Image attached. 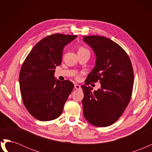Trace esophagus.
Instances as JSON below:
<instances>
[{"instance_id":"obj_1","label":"esophagus","mask_w":152,"mask_h":152,"mask_svg":"<svg viewBox=\"0 0 152 152\" xmlns=\"http://www.w3.org/2000/svg\"><path fill=\"white\" fill-rule=\"evenodd\" d=\"M74 87L76 89H79L80 88V86L79 85V84H75Z\"/></svg>"}]
</instances>
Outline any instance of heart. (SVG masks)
<instances>
[{
    "label": "heart",
    "mask_w": 152,
    "mask_h": 152,
    "mask_svg": "<svg viewBox=\"0 0 152 152\" xmlns=\"http://www.w3.org/2000/svg\"><path fill=\"white\" fill-rule=\"evenodd\" d=\"M87 50V49H85V48H80L79 50ZM76 78H77V79H79V76H77Z\"/></svg>",
    "instance_id": "b5f03b06"
}]
</instances>
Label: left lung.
<instances>
[{
    "instance_id": "obj_1",
    "label": "left lung",
    "mask_w": 152,
    "mask_h": 152,
    "mask_svg": "<svg viewBox=\"0 0 152 152\" xmlns=\"http://www.w3.org/2000/svg\"><path fill=\"white\" fill-rule=\"evenodd\" d=\"M96 54V66L81 87L84 116L92 125L107 127L121 117L129 103L134 72L127 54L120 45L104 37H83ZM99 81L101 89L91 91L87 86Z\"/></svg>"
}]
</instances>
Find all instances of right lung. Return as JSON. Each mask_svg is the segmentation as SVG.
Listing matches in <instances>:
<instances>
[{"label": "right lung", "instance_id": "1", "mask_svg": "<svg viewBox=\"0 0 152 152\" xmlns=\"http://www.w3.org/2000/svg\"><path fill=\"white\" fill-rule=\"evenodd\" d=\"M77 37L61 34L45 37L23 63L19 75L22 100L28 112L39 121H53L60 116L73 89L72 82L56 80L54 73L61 63L64 47Z\"/></svg>", "mask_w": 152, "mask_h": 152}]
</instances>
